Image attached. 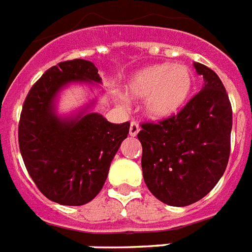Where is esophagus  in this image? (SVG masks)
<instances>
[{
  "label": "esophagus",
  "mask_w": 252,
  "mask_h": 252,
  "mask_svg": "<svg viewBox=\"0 0 252 252\" xmlns=\"http://www.w3.org/2000/svg\"><path fill=\"white\" fill-rule=\"evenodd\" d=\"M140 132V126L137 124L136 122H130V126H129V134L132 137L137 136V133Z\"/></svg>",
  "instance_id": "esophagus-1"
}]
</instances>
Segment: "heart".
<instances>
[{
  "label": "heart",
  "instance_id": "b5f03b06",
  "mask_svg": "<svg viewBox=\"0 0 252 252\" xmlns=\"http://www.w3.org/2000/svg\"><path fill=\"white\" fill-rule=\"evenodd\" d=\"M194 89L191 69L181 64L160 63L137 72L126 84V94L145 99V112L151 119H165L186 105Z\"/></svg>",
  "mask_w": 252,
  "mask_h": 252
}]
</instances>
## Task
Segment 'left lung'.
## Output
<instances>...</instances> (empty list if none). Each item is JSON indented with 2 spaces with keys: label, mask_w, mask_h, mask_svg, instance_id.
Segmentation results:
<instances>
[{
  "label": "left lung",
  "mask_w": 252,
  "mask_h": 252,
  "mask_svg": "<svg viewBox=\"0 0 252 252\" xmlns=\"http://www.w3.org/2000/svg\"><path fill=\"white\" fill-rule=\"evenodd\" d=\"M204 85L177 114L141 124L142 173L163 203L184 207L207 195L228 165L232 105L220 77L194 63Z\"/></svg>",
  "instance_id": "left-lung-1"
}]
</instances>
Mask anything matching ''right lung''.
Instances as JSON below:
<instances>
[{
    "label": "right lung",
    "instance_id": "1",
    "mask_svg": "<svg viewBox=\"0 0 252 252\" xmlns=\"http://www.w3.org/2000/svg\"><path fill=\"white\" fill-rule=\"evenodd\" d=\"M101 80L89 61H64L46 69L27 94L18 128L20 154L38 190L55 203L94 199L129 133V122L112 124L95 112L68 120L54 112L55 94L66 84Z\"/></svg>",
    "mask_w": 252,
    "mask_h": 252
}]
</instances>
